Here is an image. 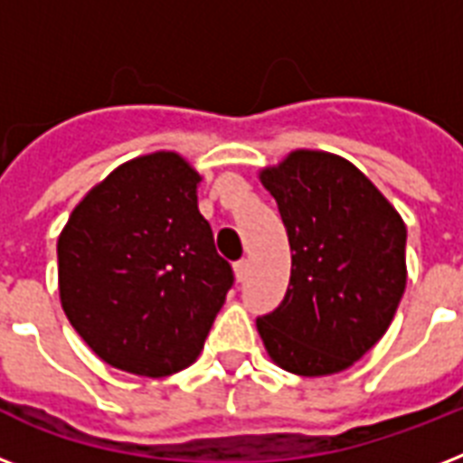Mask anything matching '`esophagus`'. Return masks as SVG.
I'll use <instances>...</instances> for the list:
<instances>
[{
    "instance_id": "obj_1",
    "label": "esophagus",
    "mask_w": 463,
    "mask_h": 463,
    "mask_svg": "<svg viewBox=\"0 0 463 463\" xmlns=\"http://www.w3.org/2000/svg\"><path fill=\"white\" fill-rule=\"evenodd\" d=\"M232 271H235V279H238V281L242 283L247 279V274H250V261H247V260L235 261V267H232Z\"/></svg>"
}]
</instances>
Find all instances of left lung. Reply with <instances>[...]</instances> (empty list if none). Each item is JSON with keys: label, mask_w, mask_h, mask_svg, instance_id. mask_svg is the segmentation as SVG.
<instances>
[{"label": "left lung", "mask_w": 463, "mask_h": 463, "mask_svg": "<svg viewBox=\"0 0 463 463\" xmlns=\"http://www.w3.org/2000/svg\"><path fill=\"white\" fill-rule=\"evenodd\" d=\"M293 267L283 303L257 319L276 365L336 374L373 348L406 288V225L380 189L341 156L293 151L264 167Z\"/></svg>", "instance_id": "obj_1"}]
</instances>
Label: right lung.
Here are the masks:
<instances>
[{
	"mask_svg": "<svg viewBox=\"0 0 463 463\" xmlns=\"http://www.w3.org/2000/svg\"><path fill=\"white\" fill-rule=\"evenodd\" d=\"M199 182L173 151L127 160L60 232L61 309L108 365L167 377L202 353L235 279L196 206Z\"/></svg>",
	"mask_w": 463,
	"mask_h": 463,
	"instance_id": "add662e5",
	"label": "right lung"
}]
</instances>
